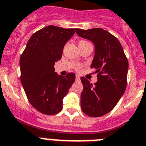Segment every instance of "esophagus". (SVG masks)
I'll return each mask as SVG.
<instances>
[{"label":"esophagus","instance_id":"obj_1","mask_svg":"<svg viewBox=\"0 0 146 146\" xmlns=\"http://www.w3.org/2000/svg\"><path fill=\"white\" fill-rule=\"evenodd\" d=\"M76 80H79V79H80V76H79V75H78V74L76 75Z\"/></svg>","mask_w":146,"mask_h":146}]
</instances>
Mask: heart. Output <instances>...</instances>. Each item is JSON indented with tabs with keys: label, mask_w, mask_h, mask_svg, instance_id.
Instances as JSON below:
<instances>
[{
	"label": "heart",
	"mask_w": 146,
	"mask_h": 146,
	"mask_svg": "<svg viewBox=\"0 0 146 146\" xmlns=\"http://www.w3.org/2000/svg\"><path fill=\"white\" fill-rule=\"evenodd\" d=\"M86 42V41H83V40H82V41H80L79 42ZM76 69H79V68H80V66H79V65H76Z\"/></svg>",
	"instance_id": "obj_1"
}]
</instances>
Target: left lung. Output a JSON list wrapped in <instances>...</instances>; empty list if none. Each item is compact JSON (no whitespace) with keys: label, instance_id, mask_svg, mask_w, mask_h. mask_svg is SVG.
Instances as JSON below:
<instances>
[{"label":"left lung","instance_id":"1","mask_svg":"<svg viewBox=\"0 0 146 146\" xmlns=\"http://www.w3.org/2000/svg\"><path fill=\"white\" fill-rule=\"evenodd\" d=\"M75 31L79 36L94 44L91 68L98 73V82L94 85L81 77L82 110L90 117H100L112 111L125 92L128 61L120 42L107 31L99 28Z\"/></svg>","mask_w":146,"mask_h":146}]
</instances>
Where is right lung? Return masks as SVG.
Here are the masks:
<instances>
[{"label": "right lung", "instance_id": "obj_1", "mask_svg": "<svg viewBox=\"0 0 146 146\" xmlns=\"http://www.w3.org/2000/svg\"><path fill=\"white\" fill-rule=\"evenodd\" d=\"M74 33L73 28L45 27L31 36L21 55V82L30 104L42 114L61 112L63 98L75 82V73L58 76L54 68Z\"/></svg>", "mask_w": 146, "mask_h": 146}]
</instances>
